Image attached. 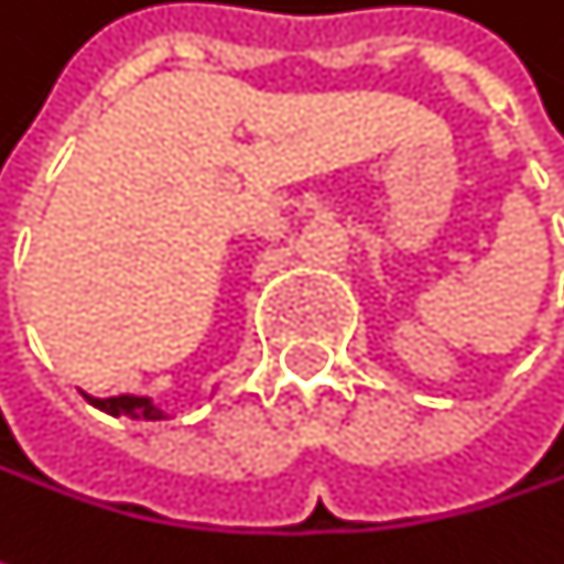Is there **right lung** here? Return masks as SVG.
Segmentation results:
<instances>
[{
  "mask_svg": "<svg viewBox=\"0 0 564 564\" xmlns=\"http://www.w3.org/2000/svg\"><path fill=\"white\" fill-rule=\"evenodd\" d=\"M94 408L120 417V414H130V417H140V421H160L166 417L147 394H117V398H87Z\"/></svg>",
  "mask_w": 564,
  "mask_h": 564,
  "instance_id": "1",
  "label": "right lung"
}]
</instances>
